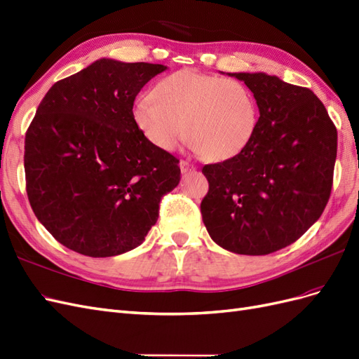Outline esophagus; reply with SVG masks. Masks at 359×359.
I'll list each match as a JSON object with an SVG mask.
<instances>
[{"label": "esophagus", "instance_id": "34e87169", "mask_svg": "<svg viewBox=\"0 0 359 359\" xmlns=\"http://www.w3.org/2000/svg\"><path fill=\"white\" fill-rule=\"evenodd\" d=\"M180 169H181V172H182V173H187V172L194 170V166H193V165H190L189 161H184V160H181V161H180Z\"/></svg>", "mask_w": 359, "mask_h": 359}]
</instances>
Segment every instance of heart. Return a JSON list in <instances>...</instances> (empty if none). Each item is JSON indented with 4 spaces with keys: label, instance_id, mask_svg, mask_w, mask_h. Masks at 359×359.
<instances>
[{
    "label": "heart",
    "instance_id": "1",
    "mask_svg": "<svg viewBox=\"0 0 359 359\" xmlns=\"http://www.w3.org/2000/svg\"><path fill=\"white\" fill-rule=\"evenodd\" d=\"M133 119L151 144L170 151L182 132L198 154L222 161L238 156L257 127V104L247 86L229 78L182 69L168 74L133 104Z\"/></svg>",
    "mask_w": 359,
    "mask_h": 359
}]
</instances>
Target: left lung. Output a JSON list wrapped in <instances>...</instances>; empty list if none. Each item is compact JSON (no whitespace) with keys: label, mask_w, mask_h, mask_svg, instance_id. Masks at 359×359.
<instances>
[{"label":"left lung","mask_w":359,"mask_h":359,"mask_svg":"<svg viewBox=\"0 0 359 359\" xmlns=\"http://www.w3.org/2000/svg\"><path fill=\"white\" fill-rule=\"evenodd\" d=\"M227 74L253 93L259 119L240 154L203 166L210 190L202 219L224 250L269 255L295 243L327 206L337 128L309 88L262 72Z\"/></svg>","instance_id":"obj_1"}]
</instances>
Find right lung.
Here are the masks:
<instances>
[{"label": "right lung", "mask_w": 359, "mask_h": 359, "mask_svg": "<svg viewBox=\"0 0 359 359\" xmlns=\"http://www.w3.org/2000/svg\"><path fill=\"white\" fill-rule=\"evenodd\" d=\"M168 67L97 60L43 97L25 135L27 193L58 243L91 257L145 241L158 205L178 186V160L133 119L142 86Z\"/></svg>", "instance_id": "1"}]
</instances>
